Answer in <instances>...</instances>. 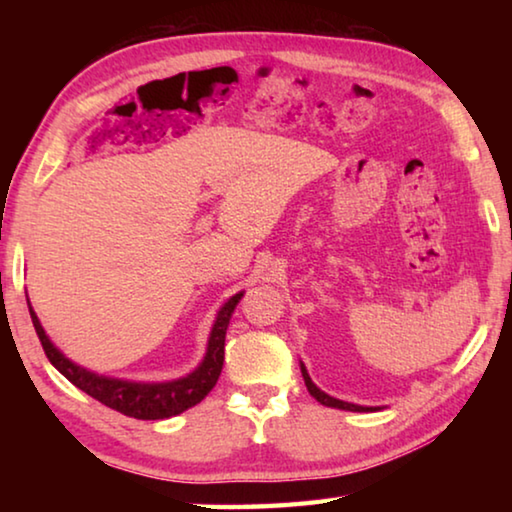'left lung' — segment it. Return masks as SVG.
I'll return each instance as SVG.
<instances>
[{
  "mask_svg": "<svg viewBox=\"0 0 512 512\" xmlns=\"http://www.w3.org/2000/svg\"><path fill=\"white\" fill-rule=\"evenodd\" d=\"M300 370H302V379H305V386H307L309 395L316 397V400L323 404V406H332V409H341V411H359V413H363V411H377V409H372V406H359V404H350V402L336 400V397L320 391V388L314 384V381H311L309 372L305 368V363H300Z\"/></svg>",
  "mask_w": 512,
  "mask_h": 512,
  "instance_id": "1",
  "label": "left lung"
}]
</instances>
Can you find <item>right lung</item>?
Listing matches in <instances>:
<instances>
[{
  "label": "right lung",
  "mask_w": 512,
  "mask_h": 512,
  "mask_svg": "<svg viewBox=\"0 0 512 512\" xmlns=\"http://www.w3.org/2000/svg\"><path fill=\"white\" fill-rule=\"evenodd\" d=\"M241 296H244V293H235V296L219 309V314H216L201 366L194 372H189L187 377L173 381H128L97 375V372L69 361L65 354L49 341V336L45 334V329H42L36 311H33L31 305L29 311L33 327H36V334L42 343V350H45L51 366H54L60 375L72 381L76 388H81L83 393H88L94 400L110 406V409L128 415V418L164 420L171 418V415L192 409V406L205 400V395L216 386L225 357V329H228L232 311H235Z\"/></svg>",
  "instance_id": "obj_1"
}]
</instances>
